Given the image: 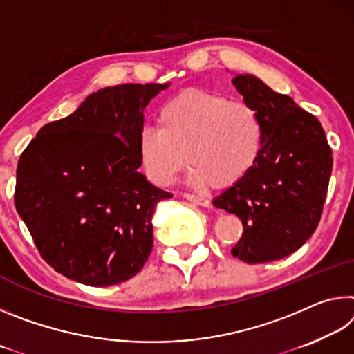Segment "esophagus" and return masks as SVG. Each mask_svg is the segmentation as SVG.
<instances>
[{
    "instance_id": "34e87169",
    "label": "esophagus",
    "mask_w": 354,
    "mask_h": 354,
    "mask_svg": "<svg viewBox=\"0 0 354 354\" xmlns=\"http://www.w3.org/2000/svg\"><path fill=\"white\" fill-rule=\"evenodd\" d=\"M183 196H184L185 200L195 203V205H198V206H203V207H209V206H211V201H209L207 198H203V196L194 195V194H187V192H185V194H183Z\"/></svg>"
}]
</instances>
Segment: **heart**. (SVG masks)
I'll use <instances>...</instances> for the list:
<instances>
[{"label": "heart", "instance_id": "1", "mask_svg": "<svg viewBox=\"0 0 354 354\" xmlns=\"http://www.w3.org/2000/svg\"><path fill=\"white\" fill-rule=\"evenodd\" d=\"M158 128H145L139 153L156 183L170 184L189 162L190 183L223 189L254 169L263 127L254 107L226 95L187 91L160 107Z\"/></svg>", "mask_w": 354, "mask_h": 354}]
</instances>
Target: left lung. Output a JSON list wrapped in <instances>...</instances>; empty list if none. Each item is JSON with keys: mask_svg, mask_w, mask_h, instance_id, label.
I'll return each instance as SVG.
<instances>
[{"mask_svg": "<svg viewBox=\"0 0 354 354\" xmlns=\"http://www.w3.org/2000/svg\"><path fill=\"white\" fill-rule=\"evenodd\" d=\"M232 84L259 113L263 145L254 169L212 203L242 220L232 254L247 263L278 261L301 248L319 226L333 151L319 120L290 97L253 75H237Z\"/></svg>", "mask_w": 354, "mask_h": 354, "instance_id": "left-lung-1", "label": "left lung"}]
</instances>
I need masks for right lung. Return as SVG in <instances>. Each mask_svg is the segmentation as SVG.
I'll list each match as a JSON object with an SVG mask.
<instances>
[{
  "instance_id": "right-lung-1",
  "label": "right lung",
  "mask_w": 354,
  "mask_h": 354,
  "mask_svg": "<svg viewBox=\"0 0 354 354\" xmlns=\"http://www.w3.org/2000/svg\"><path fill=\"white\" fill-rule=\"evenodd\" d=\"M167 84H123L88 95L40 128L17 165L14 201L40 256L77 283L136 277L153 250L151 217L170 192L137 169L143 109Z\"/></svg>"
}]
</instances>
